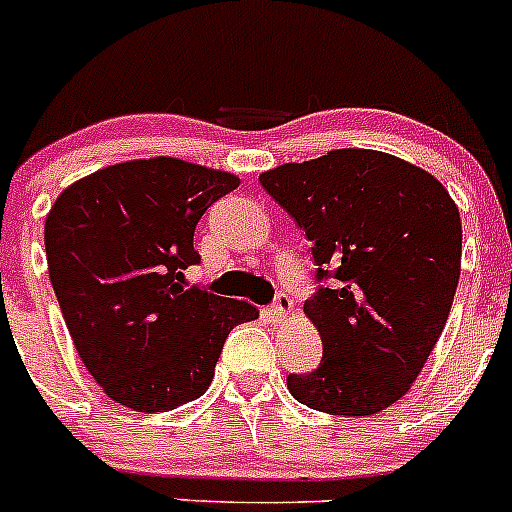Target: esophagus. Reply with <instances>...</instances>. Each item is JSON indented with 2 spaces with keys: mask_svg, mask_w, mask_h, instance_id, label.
<instances>
[{
  "mask_svg": "<svg viewBox=\"0 0 512 512\" xmlns=\"http://www.w3.org/2000/svg\"><path fill=\"white\" fill-rule=\"evenodd\" d=\"M290 312H292V300H290V295H285V292H280V295H277V300L267 307V315H270L275 322L287 320V317H290Z\"/></svg>",
  "mask_w": 512,
  "mask_h": 512,
  "instance_id": "1",
  "label": "esophagus"
}]
</instances>
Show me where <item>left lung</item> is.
Masks as SVG:
<instances>
[{"instance_id": "obj_1", "label": "left lung", "mask_w": 512, "mask_h": 512, "mask_svg": "<svg viewBox=\"0 0 512 512\" xmlns=\"http://www.w3.org/2000/svg\"><path fill=\"white\" fill-rule=\"evenodd\" d=\"M312 242L305 302L322 340L315 372L287 377L297 403L375 415L398 403L433 352L460 280L463 227L430 172L377 150H332L260 175Z\"/></svg>"}]
</instances>
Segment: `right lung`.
I'll return each instance as SVG.
<instances>
[{"mask_svg": "<svg viewBox=\"0 0 512 512\" xmlns=\"http://www.w3.org/2000/svg\"><path fill=\"white\" fill-rule=\"evenodd\" d=\"M240 177L175 157L130 160L69 185L44 222L54 295L84 367L114 403L167 413L210 388L245 300L190 287L195 227Z\"/></svg>", "mask_w": 512, "mask_h": 512, "instance_id": "add662e5", "label": "right lung"}]
</instances>
